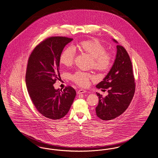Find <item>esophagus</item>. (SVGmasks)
Instances as JSON below:
<instances>
[{"mask_svg":"<svg viewBox=\"0 0 158 158\" xmlns=\"http://www.w3.org/2000/svg\"><path fill=\"white\" fill-rule=\"evenodd\" d=\"M86 91L85 90H84V89H79L78 91H77V94H84V93H85Z\"/></svg>","mask_w":158,"mask_h":158,"instance_id":"obj_1","label":"esophagus"}]
</instances>
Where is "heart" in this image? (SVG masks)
I'll list each match as a JSON object with an SVG mask.
<instances>
[{"label": "heart", "instance_id": "1", "mask_svg": "<svg viewBox=\"0 0 158 158\" xmlns=\"http://www.w3.org/2000/svg\"><path fill=\"white\" fill-rule=\"evenodd\" d=\"M77 47L80 51L85 53L91 57L93 67L99 71L105 72L109 69L112 63L111 54L106 52L105 46L96 39L83 40ZM75 58V51L72 48H68L62 52L60 63L65 66L72 64ZM95 77L92 73L77 70L71 75V79L79 86H86L90 80H94Z\"/></svg>", "mask_w": 158, "mask_h": 158}]
</instances>
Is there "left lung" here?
Returning <instances> with one entry per match:
<instances>
[{"mask_svg":"<svg viewBox=\"0 0 158 158\" xmlns=\"http://www.w3.org/2000/svg\"><path fill=\"white\" fill-rule=\"evenodd\" d=\"M116 48L117 54L112 68L103 81L96 86L103 90L107 89L108 95L105 97L96 93L99 103L96 107V114L103 120L114 119L123 114L129 106L135 92L130 57L122 46L118 44Z\"/></svg>","mask_w":158,"mask_h":158,"instance_id":"obj_1","label":"left lung"}]
</instances>
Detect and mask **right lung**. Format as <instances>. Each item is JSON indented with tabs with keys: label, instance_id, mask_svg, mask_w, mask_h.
Returning a JSON list of instances; mask_svg holds the SVG:
<instances>
[{
	"label": "right lung",
	"instance_id": "add662e5",
	"mask_svg": "<svg viewBox=\"0 0 158 158\" xmlns=\"http://www.w3.org/2000/svg\"><path fill=\"white\" fill-rule=\"evenodd\" d=\"M72 40L64 36L46 38L35 48L28 59L26 72L28 94L38 112L51 119L63 118L76 96L75 90L70 86L63 90L53 86L60 76V56Z\"/></svg>",
	"mask_w": 158,
	"mask_h": 158
}]
</instances>
